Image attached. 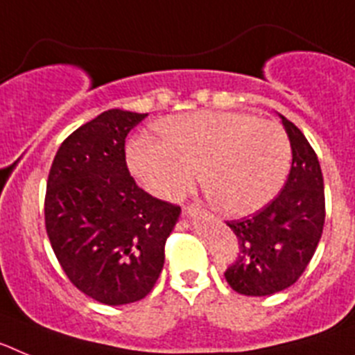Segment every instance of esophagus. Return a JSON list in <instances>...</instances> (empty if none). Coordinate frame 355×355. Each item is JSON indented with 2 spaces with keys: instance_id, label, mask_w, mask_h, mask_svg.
<instances>
[{
  "instance_id": "1",
  "label": "esophagus",
  "mask_w": 355,
  "mask_h": 355,
  "mask_svg": "<svg viewBox=\"0 0 355 355\" xmlns=\"http://www.w3.org/2000/svg\"><path fill=\"white\" fill-rule=\"evenodd\" d=\"M184 215L192 216V218H199V216H206V211H205V209H200L199 206L192 205V206H188V208L184 209Z\"/></svg>"
}]
</instances>
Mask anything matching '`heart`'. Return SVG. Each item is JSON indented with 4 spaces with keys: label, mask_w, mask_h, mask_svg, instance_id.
I'll list each match as a JSON object with an SVG mask.
<instances>
[{
    "label": "heart",
    "mask_w": 355,
    "mask_h": 355,
    "mask_svg": "<svg viewBox=\"0 0 355 355\" xmlns=\"http://www.w3.org/2000/svg\"><path fill=\"white\" fill-rule=\"evenodd\" d=\"M163 137L140 133L126 147L128 168L147 192L180 200L197 172L216 209L245 216L265 208L283 188L291 146L283 128L240 112L174 115L159 122Z\"/></svg>",
    "instance_id": "b5f03b06"
}]
</instances>
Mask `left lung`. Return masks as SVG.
I'll return each mask as SVG.
<instances>
[{
	"mask_svg": "<svg viewBox=\"0 0 355 355\" xmlns=\"http://www.w3.org/2000/svg\"><path fill=\"white\" fill-rule=\"evenodd\" d=\"M291 146V168L277 197L256 215L231 220L238 258L225 270L234 291L265 297L290 288L302 275L318 245L325 222L324 175L302 131L279 115Z\"/></svg>",
	"mask_w": 355,
	"mask_h": 355,
	"instance_id": "1",
	"label": "left lung"
}]
</instances>
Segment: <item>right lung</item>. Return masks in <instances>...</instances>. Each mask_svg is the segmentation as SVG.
Wrapping results in <instances>:
<instances>
[{"mask_svg":"<svg viewBox=\"0 0 355 355\" xmlns=\"http://www.w3.org/2000/svg\"><path fill=\"white\" fill-rule=\"evenodd\" d=\"M147 114L108 110L78 128L53 159L46 231L74 286L106 306L144 299L159 277L181 208L144 192L126 165V137Z\"/></svg>","mask_w":355,"mask_h":355,"instance_id":"obj_1","label":"right lung"}]
</instances>
